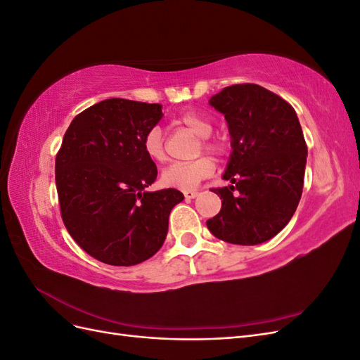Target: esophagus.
<instances>
[{"label": "esophagus", "mask_w": 360, "mask_h": 360, "mask_svg": "<svg viewBox=\"0 0 360 360\" xmlns=\"http://www.w3.org/2000/svg\"><path fill=\"white\" fill-rule=\"evenodd\" d=\"M195 197H198L197 191H184V198L186 200H193Z\"/></svg>", "instance_id": "esophagus-1"}]
</instances>
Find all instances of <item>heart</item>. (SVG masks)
I'll return each mask as SVG.
<instances>
[{
    "label": "heart",
    "mask_w": 360,
    "mask_h": 360,
    "mask_svg": "<svg viewBox=\"0 0 360 360\" xmlns=\"http://www.w3.org/2000/svg\"><path fill=\"white\" fill-rule=\"evenodd\" d=\"M176 123L186 127L193 135L201 136V146L210 153H221L222 144L217 139H212L209 135L212 132V123L204 115L184 111L177 118ZM143 150L146 156L156 163L167 159L165 143H163V134L159 126L150 127L143 138ZM214 162L210 158H198L192 162L172 163L162 172V183L168 188L180 191H193L204 180L213 176Z\"/></svg>",
    "instance_id": "1"
}]
</instances>
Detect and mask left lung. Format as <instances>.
<instances>
[{
  "label": "left lung",
  "mask_w": 360,
  "mask_h": 360,
  "mask_svg": "<svg viewBox=\"0 0 360 360\" xmlns=\"http://www.w3.org/2000/svg\"><path fill=\"white\" fill-rule=\"evenodd\" d=\"M209 103L224 114L231 155L212 189L222 209L207 221L210 233L233 245H259L275 237L296 212L303 189L308 147L294 108L257 84H237Z\"/></svg>",
  "instance_id": "1"
}]
</instances>
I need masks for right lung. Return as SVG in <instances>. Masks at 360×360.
Wrapping results in <instances>:
<instances>
[{"label":"right lung","instance_id":"add662e5","mask_svg":"<svg viewBox=\"0 0 360 360\" xmlns=\"http://www.w3.org/2000/svg\"><path fill=\"white\" fill-rule=\"evenodd\" d=\"M162 105L106 99L76 115L56 159L63 222L86 254L111 266L153 257L168 233L177 189L148 192L158 168L143 150Z\"/></svg>","mask_w":360,"mask_h":360}]
</instances>
